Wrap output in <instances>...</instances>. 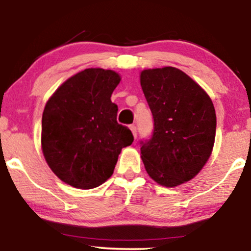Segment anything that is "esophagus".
I'll use <instances>...</instances> for the list:
<instances>
[{"label": "esophagus", "mask_w": 251, "mask_h": 251, "mask_svg": "<svg viewBox=\"0 0 251 251\" xmlns=\"http://www.w3.org/2000/svg\"><path fill=\"white\" fill-rule=\"evenodd\" d=\"M129 128H130V130H131V131H132L133 137H135V138H136V137H137V128H136V126H135V125H131V126H129Z\"/></svg>", "instance_id": "34e87169"}]
</instances>
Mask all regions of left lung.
<instances>
[{
  "label": "left lung",
  "mask_w": 251,
  "mask_h": 251,
  "mask_svg": "<svg viewBox=\"0 0 251 251\" xmlns=\"http://www.w3.org/2000/svg\"><path fill=\"white\" fill-rule=\"evenodd\" d=\"M140 85L154 120L151 138L140 140L144 166L157 184L178 186L197 176L210 157L214 104L197 82L175 67L144 70Z\"/></svg>",
  "instance_id": "left-lung-1"
}]
</instances>
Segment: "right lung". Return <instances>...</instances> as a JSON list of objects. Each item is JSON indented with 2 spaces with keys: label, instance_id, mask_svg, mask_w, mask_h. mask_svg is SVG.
<instances>
[{
  "label": "right lung",
  "instance_id": "right-lung-1",
  "mask_svg": "<svg viewBox=\"0 0 251 251\" xmlns=\"http://www.w3.org/2000/svg\"><path fill=\"white\" fill-rule=\"evenodd\" d=\"M120 81L114 71L87 68L48 100L41 144L48 166L64 183L81 190L99 186L113 175L121 150L132 144L111 100Z\"/></svg>",
  "mask_w": 251,
  "mask_h": 251
}]
</instances>
